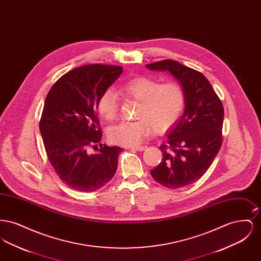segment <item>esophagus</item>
<instances>
[{
	"instance_id": "esophagus-1",
	"label": "esophagus",
	"mask_w": 261,
	"mask_h": 261,
	"mask_svg": "<svg viewBox=\"0 0 261 261\" xmlns=\"http://www.w3.org/2000/svg\"><path fill=\"white\" fill-rule=\"evenodd\" d=\"M147 148H148V147H146V146H140V147H132V148H129V149H135V150H140V151H142V150H145Z\"/></svg>"
}]
</instances>
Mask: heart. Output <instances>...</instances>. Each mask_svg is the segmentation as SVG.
Wrapping results in <instances>:
<instances>
[{
  "label": "heart",
  "mask_w": 261,
  "mask_h": 261,
  "mask_svg": "<svg viewBox=\"0 0 261 261\" xmlns=\"http://www.w3.org/2000/svg\"><path fill=\"white\" fill-rule=\"evenodd\" d=\"M125 96L139 101L135 121H122L109 130L110 141L123 147H136L153 132L163 133L180 118L185 108L186 94L177 81H160L140 76L120 87ZM98 112L106 120H113L118 112L117 95L108 89L99 96Z\"/></svg>",
  "instance_id": "heart-1"
}]
</instances>
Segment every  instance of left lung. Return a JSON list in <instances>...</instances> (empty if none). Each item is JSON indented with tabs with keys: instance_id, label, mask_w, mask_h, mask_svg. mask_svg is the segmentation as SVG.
<instances>
[{
	"instance_id": "left-lung-1",
	"label": "left lung",
	"mask_w": 261,
	"mask_h": 261,
	"mask_svg": "<svg viewBox=\"0 0 261 261\" xmlns=\"http://www.w3.org/2000/svg\"><path fill=\"white\" fill-rule=\"evenodd\" d=\"M154 71H168L183 86L185 111L167 130L162 161L150 170L162 186L177 189L197 182L206 172L222 145L224 109L206 77L172 60L147 64Z\"/></svg>"
}]
</instances>
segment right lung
Masks as SVG:
<instances>
[{
    "instance_id": "add662e5",
    "label": "right lung",
    "mask_w": 261,
    "mask_h": 261,
    "mask_svg": "<svg viewBox=\"0 0 261 261\" xmlns=\"http://www.w3.org/2000/svg\"><path fill=\"white\" fill-rule=\"evenodd\" d=\"M122 69L106 64L77 67L62 75L46 97L39 124L46 153L62 182L76 191H97L116 171L123 149L100 144L97 154H89L87 148L101 140L97 116L99 96Z\"/></svg>"
}]
</instances>
